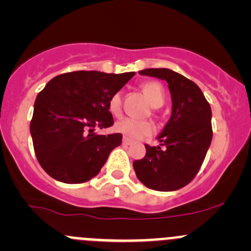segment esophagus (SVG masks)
Listing matches in <instances>:
<instances>
[{
	"mask_svg": "<svg viewBox=\"0 0 251 251\" xmlns=\"http://www.w3.org/2000/svg\"><path fill=\"white\" fill-rule=\"evenodd\" d=\"M123 144H124V146H130V144H132V141H131L130 138H127V137H124L123 138Z\"/></svg>",
	"mask_w": 251,
	"mask_h": 251,
	"instance_id": "1",
	"label": "esophagus"
}]
</instances>
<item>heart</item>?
Masks as SVG:
<instances>
[{"mask_svg":"<svg viewBox=\"0 0 251 251\" xmlns=\"http://www.w3.org/2000/svg\"><path fill=\"white\" fill-rule=\"evenodd\" d=\"M143 92L149 100L153 107H161L164 103V90L161 85L158 82H147L143 85ZM108 108L113 115L118 116L121 113V95L115 93L110 97ZM114 130L118 131L121 135L130 137L132 140H140V138L151 136L154 132L155 127L153 124L148 120H133L130 118H123L118 120L114 125Z\"/></svg>","mask_w":251,"mask_h":251,"instance_id":"heart-1","label":"heart"}]
</instances>
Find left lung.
<instances>
[{
    "label": "left lung",
    "mask_w": 251,
    "mask_h": 251,
    "mask_svg": "<svg viewBox=\"0 0 251 251\" xmlns=\"http://www.w3.org/2000/svg\"><path fill=\"white\" fill-rule=\"evenodd\" d=\"M138 73L168 82L173 109L156 137L159 146H146V156L133 161V169L148 188L177 191L196 177L211 144V108L198 85L174 70L160 68Z\"/></svg>",
    "instance_id": "left-lung-1"
}]
</instances>
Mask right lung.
Instances as JSON below:
<instances>
[{"mask_svg":"<svg viewBox=\"0 0 251 251\" xmlns=\"http://www.w3.org/2000/svg\"><path fill=\"white\" fill-rule=\"evenodd\" d=\"M135 73L73 72L48 81L37 95L30 133L35 154L46 173L63 183H83L100 174L123 135H97L109 127L110 97Z\"/></svg>","mask_w":251,"mask_h":251,"instance_id":"obj_1","label":"right lung"}]
</instances>
